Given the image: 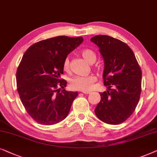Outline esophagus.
I'll list each match as a JSON object with an SVG mask.
<instances>
[{"label":"esophagus","instance_id":"obj_1","mask_svg":"<svg viewBox=\"0 0 157 157\" xmlns=\"http://www.w3.org/2000/svg\"><path fill=\"white\" fill-rule=\"evenodd\" d=\"M82 93H84V94H85V95H87V94L90 93V91H82Z\"/></svg>","mask_w":157,"mask_h":157}]
</instances>
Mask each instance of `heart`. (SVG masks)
<instances>
[{"label": "heart", "instance_id": "1", "mask_svg": "<svg viewBox=\"0 0 157 157\" xmlns=\"http://www.w3.org/2000/svg\"><path fill=\"white\" fill-rule=\"evenodd\" d=\"M82 57L84 59L89 62L93 64L95 62L97 57L93 50L89 49H83L82 52ZM63 68L64 71L68 72L70 70V59L67 57L63 62ZM96 81V77L94 75H88V76H76L71 80L70 87L73 90H77L88 91L92 89L93 85Z\"/></svg>", "mask_w": 157, "mask_h": 157}]
</instances>
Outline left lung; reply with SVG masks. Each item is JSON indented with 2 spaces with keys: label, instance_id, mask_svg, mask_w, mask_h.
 I'll return each mask as SVG.
<instances>
[{
  "label": "left lung",
  "instance_id": "1",
  "mask_svg": "<svg viewBox=\"0 0 157 157\" xmlns=\"http://www.w3.org/2000/svg\"><path fill=\"white\" fill-rule=\"evenodd\" d=\"M90 41L99 47L103 58V78L108 88L100 94L101 99L95 113L105 124H120L131 116L139 103L141 70L132 49L126 43L106 35L93 36Z\"/></svg>",
  "mask_w": 157,
  "mask_h": 157
}]
</instances>
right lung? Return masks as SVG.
Returning <instances> with one entry per match:
<instances>
[{
    "mask_svg": "<svg viewBox=\"0 0 157 157\" xmlns=\"http://www.w3.org/2000/svg\"><path fill=\"white\" fill-rule=\"evenodd\" d=\"M82 41V36L53 37L33 44L23 56L17 90L26 112L39 124L54 125L67 116L78 93L65 90L67 81L60 75L64 59Z\"/></svg>",
    "mask_w": 157,
    "mask_h": 157,
    "instance_id": "right-lung-1",
    "label": "right lung"
}]
</instances>
